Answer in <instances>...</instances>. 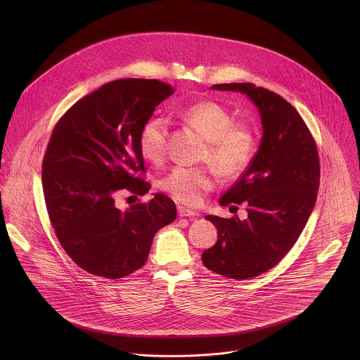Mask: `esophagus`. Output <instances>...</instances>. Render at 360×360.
<instances>
[{
  "mask_svg": "<svg viewBox=\"0 0 360 360\" xmlns=\"http://www.w3.org/2000/svg\"><path fill=\"white\" fill-rule=\"evenodd\" d=\"M177 212H179V216L180 217H195L197 213L191 209H186L184 206H177Z\"/></svg>",
  "mask_w": 360,
  "mask_h": 360,
  "instance_id": "esophagus-1",
  "label": "esophagus"
}]
</instances>
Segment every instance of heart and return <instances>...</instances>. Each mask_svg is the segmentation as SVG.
I'll use <instances>...</instances> for the list:
<instances>
[{"mask_svg": "<svg viewBox=\"0 0 360 360\" xmlns=\"http://www.w3.org/2000/svg\"><path fill=\"white\" fill-rule=\"evenodd\" d=\"M180 117L205 137L206 159L221 176L231 177L244 170L254 150V137L247 127L234 124L226 108L213 101H202L183 109ZM167 136L169 120L165 116L148 119L139 137L141 155L147 160L160 162L166 153ZM213 186L214 179L207 169L184 165L173 167L160 180V188L169 197L190 206L200 205Z\"/></svg>", "mask_w": 360, "mask_h": 360, "instance_id": "b5f03b06", "label": "heart"}]
</instances>
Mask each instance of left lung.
Wrapping results in <instances>:
<instances>
[{"mask_svg": "<svg viewBox=\"0 0 360 360\" xmlns=\"http://www.w3.org/2000/svg\"><path fill=\"white\" fill-rule=\"evenodd\" d=\"M237 91L257 108L262 139L241 179L220 198L221 206L248 205V219L207 214L216 244L202 254L206 267L234 280L259 276L294 247L316 202L320 165L314 140L297 109L252 83L214 84Z\"/></svg>", "mask_w": 360, "mask_h": 360, "instance_id": "1", "label": "left lung"}]
</instances>
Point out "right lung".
Masks as SVG:
<instances>
[{
	"mask_svg": "<svg viewBox=\"0 0 360 360\" xmlns=\"http://www.w3.org/2000/svg\"><path fill=\"white\" fill-rule=\"evenodd\" d=\"M173 94L159 80L122 79L75 103L58 122L43 162V191L56 237L86 271L120 278L148 259L156 231L176 219L174 202L156 193L148 204L115 205L127 190L151 186L139 137L155 108Z\"/></svg>",
	"mask_w": 360,
	"mask_h": 360,
	"instance_id": "1",
	"label": "right lung"
}]
</instances>
